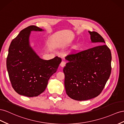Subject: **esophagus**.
Returning a JSON list of instances; mask_svg holds the SVG:
<instances>
[{"instance_id":"esophagus-1","label":"esophagus","mask_w":124,"mask_h":124,"mask_svg":"<svg viewBox=\"0 0 124 124\" xmlns=\"http://www.w3.org/2000/svg\"><path fill=\"white\" fill-rule=\"evenodd\" d=\"M66 65V62L64 61H62L61 62V63H60V66H61V67H62V68H63V67H64Z\"/></svg>"}]
</instances>
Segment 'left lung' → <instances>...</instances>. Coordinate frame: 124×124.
Listing matches in <instances>:
<instances>
[{
	"instance_id": "obj_1",
	"label": "left lung",
	"mask_w": 124,
	"mask_h": 124,
	"mask_svg": "<svg viewBox=\"0 0 124 124\" xmlns=\"http://www.w3.org/2000/svg\"><path fill=\"white\" fill-rule=\"evenodd\" d=\"M88 32L91 42L99 46L66 56L63 69L66 93L77 101L99 95L111 72V52L104 39L96 31Z\"/></svg>"
}]
</instances>
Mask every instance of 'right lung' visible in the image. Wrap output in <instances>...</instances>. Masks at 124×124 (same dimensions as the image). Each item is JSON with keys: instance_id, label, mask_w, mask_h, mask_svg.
<instances>
[{"instance_id": "obj_1", "label": "right lung", "mask_w": 124, "mask_h": 124, "mask_svg": "<svg viewBox=\"0 0 124 124\" xmlns=\"http://www.w3.org/2000/svg\"><path fill=\"white\" fill-rule=\"evenodd\" d=\"M44 31L36 26H29L21 31L10 44L7 69L13 88L20 95L33 97L43 93L62 61L58 56L42 59L31 47V31Z\"/></svg>"}]
</instances>
